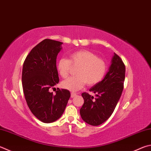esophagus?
<instances>
[{"label": "esophagus", "instance_id": "1", "mask_svg": "<svg viewBox=\"0 0 151 151\" xmlns=\"http://www.w3.org/2000/svg\"><path fill=\"white\" fill-rule=\"evenodd\" d=\"M76 96V93L71 92V94H70V96H71V98H74V97H75Z\"/></svg>", "mask_w": 151, "mask_h": 151}]
</instances>
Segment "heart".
<instances>
[{
    "label": "heart",
    "mask_w": 151,
    "mask_h": 151,
    "mask_svg": "<svg viewBox=\"0 0 151 151\" xmlns=\"http://www.w3.org/2000/svg\"><path fill=\"white\" fill-rule=\"evenodd\" d=\"M72 65L78 68L75 77L68 78L61 83V86L70 91H77L85 84H96L102 80L107 70L106 63L95 53L88 50H80L70 55V60L61 58L57 64V70L62 78L69 75Z\"/></svg>",
    "instance_id": "heart-1"
}]
</instances>
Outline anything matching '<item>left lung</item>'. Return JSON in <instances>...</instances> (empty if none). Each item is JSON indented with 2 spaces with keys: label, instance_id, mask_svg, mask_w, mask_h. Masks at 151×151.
Listing matches in <instances>:
<instances>
[{
  "label": "left lung",
  "instance_id": "left-lung-1",
  "mask_svg": "<svg viewBox=\"0 0 151 151\" xmlns=\"http://www.w3.org/2000/svg\"><path fill=\"white\" fill-rule=\"evenodd\" d=\"M125 75V65L114 53L103 80L89 90L96 94V98L86 92L82 94L84 102L80 109V114L84 122L90 125L97 126L111 116L122 96Z\"/></svg>",
  "mask_w": 151,
  "mask_h": 151
}]
</instances>
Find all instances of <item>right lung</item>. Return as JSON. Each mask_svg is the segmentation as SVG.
I'll return each mask as SVG.
<instances>
[{"label":"right lung","mask_w":151,"mask_h":151,"mask_svg":"<svg viewBox=\"0 0 151 151\" xmlns=\"http://www.w3.org/2000/svg\"><path fill=\"white\" fill-rule=\"evenodd\" d=\"M63 43L45 39L35 46L26 57L22 68V87L30 111L41 122L57 121L63 114L70 93L58 89L56 94L49 89L59 83L57 56Z\"/></svg>","instance_id":"1"}]
</instances>
